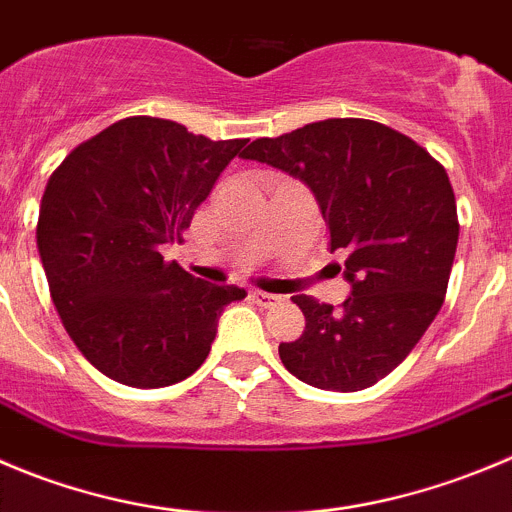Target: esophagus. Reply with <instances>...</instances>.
I'll return each mask as SVG.
<instances>
[{
	"instance_id": "esophagus-1",
	"label": "esophagus",
	"mask_w": 512,
	"mask_h": 512,
	"mask_svg": "<svg viewBox=\"0 0 512 512\" xmlns=\"http://www.w3.org/2000/svg\"><path fill=\"white\" fill-rule=\"evenodd\" d=\"M251 299L256 301L259 306H276V304H281V301H284L281 296L269 294V291H259V289L251 291Z\"/></svg>"
}]
</instances>
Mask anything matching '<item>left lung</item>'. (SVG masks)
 Listing matches in <instances>:
<instances>
[{
  "mask_svg": "<svg viewBox=\"0 0 512 512\" xmlns=\"http://www.w3.org/2000/svg\"><path fill=\"white\" fill-rule=\"evenodd\" d=\"M243 160L279 168L314 193L352 294L334 309L291 296L299 339L279 344L301 382L357 392L405 362L445 301L457 206L445 168L407 135L374 120L329 118L253 140Z\"/></svg>",
  "mask_w": 512,
  "mask_h": 512,
  "instance_id": "8db88e82",
  "label": "left lung"
}]
</instances>
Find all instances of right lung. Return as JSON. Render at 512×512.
Listing matches in <instances>:
<instances>
[{"instance_id":"obj_1","label":"right lung","mask_w":512,"mask_h":512,"mask_svg":"<svg viewBox=\"0 0 512 512\" xmlns=\"http://www.w3.org/2000/svg\"><path fill=\"white\" fill-rule=\"evenodd\" d=\"M246 143L128 118L77 145L52 173L37 248L67 334L105 377L140 389L191 377L223 309L246 296L160 253L180 241Z\"/></svg>"}]
</instances>
